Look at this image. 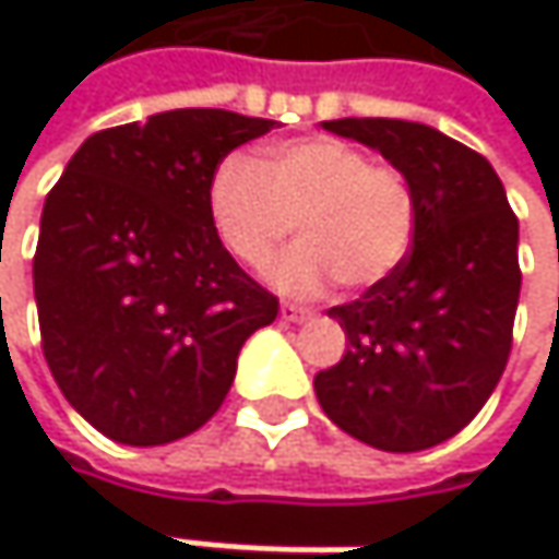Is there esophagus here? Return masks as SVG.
Returning <instances> with one entry per match:
<instances>
[{"mask_svg": "<svg viewBox=\"0 0 559 559\" xmlns=\"http://www.w3.org/2000/svg\"><path fill=\"white\" fill-rule=\"evenodd\" d=\"M281 317H284L287 323H307V320H313V310L297 307V304H281Z\"/></svg>", "mask_w": 559, "mask_h": 559, "instance_id": "34e87169", "label": "esophagus"}]
</instances>
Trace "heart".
<instances>
[{"mask_svg":"<svg viewBox=\"0 0 559 559\" xmlns=\"http://www.w3.org/2000/svg\"><path fill=\"white\" fill-rule=\"evenodd\" d=\"M206 213L219 246L246 269H265L290 226L300 239L272 269L290 297H313L340 281L366 290L407 259L417 223L411 180L340 139L284 142L259 168L226 158L210 177Z\"/></svg>","mask_w":559,"mask_h":559,"instance_id":"b5f03b06","label":"heart"}]
</instances>
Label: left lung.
<instances>
[{
  "label": "left lung",
  "instance_id": "left-lung-1",
  "mask_svg": "<svg viewBox=\"0 0 559 559\" xmlns=\"http://www.w3.org/2000/svg\"><path fill=\"white\" fill-rule=\"evenodd\" d=\"M414 187L411 255L359 300L330 307L346 356L317 372L323 414L349 437L417 453L460 433L511 353L521 294L518 216L496 168L463 142L404 119H333Z\"/></svg>",
  "mask_w": 559,
  "mask_h": 559
}]
</instances>
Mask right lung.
Wrapping results in <instances>:
<instances>
[{
    "label": "right lung",
    "mask_w": 559,
    "mask_h": 559,
    "mask_svg": "<svg viewBox=\"0 0 559 559\" xmlns=\"http://www.w3.org/2000/svg\"><path fill=\"white\" fill-rule=\"evenodd\" d=\"M272 119L170 109L90 135L41 213L35 300L63 397L109 440L162 447L226 401L278 297L219 246L206 190Z\"/></svg>",
    "instance_id": "obj_1"
}]
</instances>
